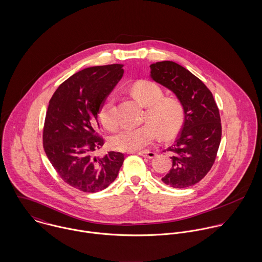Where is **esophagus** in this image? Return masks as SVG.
<instances>
[{
    "mask_svg": "<svg viewBox=\"0 0 262 262\" xmlns=\"http://www.w3.org/2000/svg\"><path fill=\"white\" fill-rule=\"evenodd\" d=\"M138 154L143 156V157H147V158H153L156 155V153L154 151H149V150L140 151V152H138Z\"/></svg>",
    "mask_w": 262,
    "mask_h": 262,
    "instance_id": "obj_1",
    "label": "esophagus"
}]
</instances>
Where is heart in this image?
<instances>
[{
	"instance_id": "b5f03b06",
	"label": "heart",
	"mask_w": 262,
	"mask_h": 262,
	"mask_svg": "<svg viewBox=\"0 0 262 262\" xmlns=\"http://www.w3.org/2000/svg\"><path fill=\"white\" fill-rule=\"evenodd\" d=\"M135 100L146 107L144 121L149 122L140 127H125L110 139L114 150L133 152L145 148L158 136L174 135L185 121V108L181 101L174 98H164L163 90L150 80H139L131 89ZM99 119L109 130L117 126L115 96L109 95L100 106Z\"/></svg>"
}]
</instances>
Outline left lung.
Returning a JSON list of instances; mask_svg holds the SVG:
<instances>
[{"label": "left lung", "mask_w": 262, "mask_h": 262, "mask_svg": "<svg viewBox=\"0 0 262 262\" xmlns=\"http://www.w3.org/2000/svg\"><path fill=\"white\" fill-rule=\"evenodd\" d=\"M151 78L176 94L185 108V122L171 153L172 167L161 181L176 188L191 187L212 168L222 136L218 106L206 84L173 61L150 66Z\"/></svg>", "instance_id": "8db88e82"}]
</instances>
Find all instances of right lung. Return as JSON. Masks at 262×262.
Instances as JSON below:
<instances>
[{
	"mask_svg": "<svg viewBox=\"0 0 262 262\" xmlns=\"http://www.w3.org/2000/svg\"><path fill=\"white\" fill-rule=\"evenodd\" d=\"M123 64L84 69L63 81L49 101L43 127V148L58 176L71 187L97 192L116 180L124 154L94 152L104 145L98 135V113L122 78Z\"/></svg>",
	"mask_w": 262,
	"mask_h": 262,
	"instance_id": "right-lung-1",
	"label": "right lung"
}]
</instances>
